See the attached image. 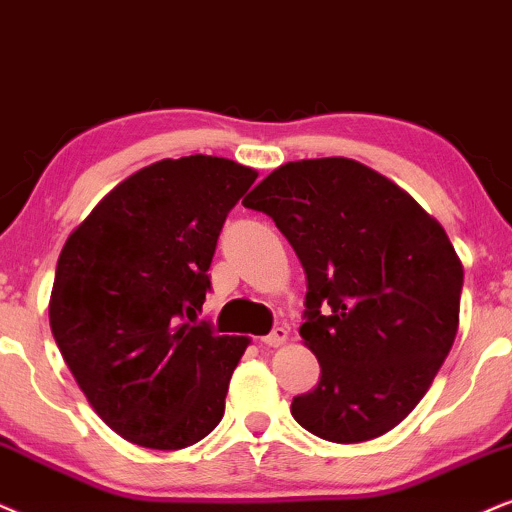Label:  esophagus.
<instances>
[{
	"mask_svg": "<svg viewBox=\"0 0 512 512\" xmlns=\"http://www.w3.org/2000/svg\"><path fill=\"white\" fill-rule=\"evenodd\" d=\"M286 340H288V328L286 326H276L274 331H271L269 335H264V338H262V342L267 347H281Z\"/></svg>",
	"mask_w": 512,
	"mask_h": 512,
	"instance_id": "esophagus-1",
	"label": "esophagus"
}]
</instances>
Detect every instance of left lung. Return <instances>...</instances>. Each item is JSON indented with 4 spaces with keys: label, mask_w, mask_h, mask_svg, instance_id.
I'll list each match as a JSON object with an SVG mask.
<instances>
[{
    "label": "left lung",
    "mask_w": 512,
    "mask_h": 512,
    "mask_svg": "<svg viewBox=\"0 0 512 512\" xmlns=\"http://www.w3.org/2000/svg\"><path fill=\"white\" fill-rule=\"evenodd\" d=\"M293 245L307 274L300 335L319 385L290 413L357 444L399 425L454 345L463 267L444 229L397 184L347 158L281 165L243 200Z\"/></svg>",
    "instance_id": "left-lung-1"
}]
</instances>
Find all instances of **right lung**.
<instances>
[{
	"instance_id": "add662e5",
	"label": "right lung",
	"mask_w": 512,
	"mask_h": 512,
	"mask_svg": "<svg viewBox=\"0 0 512 512\" xmlns=\"http://www.w3.org/2000/svg\"><path fill=\"white\" fill-rule=\"evenodd\" d=\"M257 172L226 158L160 160L122 181L63 245L51 333L108 428L174 451L210 435L248 338L196 321L226 215Z\"/></svg>"
}]
</instances>
